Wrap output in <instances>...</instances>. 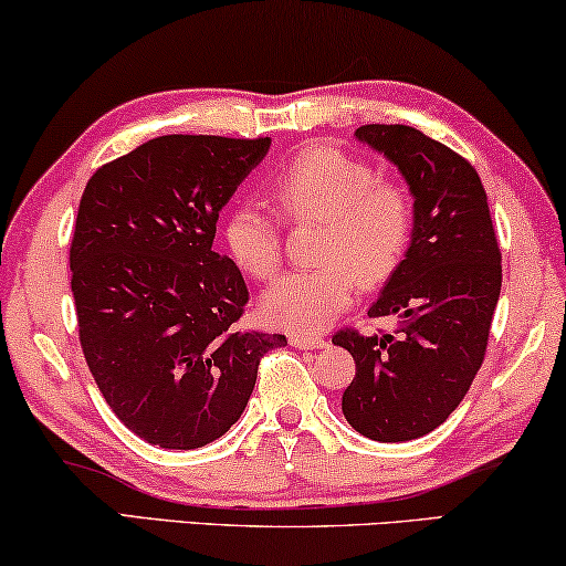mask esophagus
Returning <instances> with one entry per match:
<instances>
[{"label": "esophagus", "mask_w": 566, "mask_h": 566, "mask_svg": "<svg viewBox=\"0 0 566 566\" xmlns=\"http://www.w3.org/2000/svg\"><path fill=\"white\" fill-rule=\"evenodd\" d=\"M289 339L293 347H298V350H322V347H327V339L316 335H304V332H291Z\"/></svg>", "instance_id": "1"}]
</instances>
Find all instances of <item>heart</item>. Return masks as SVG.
<instances>
[{"mask_svg": "<svg viewBox=\"0 0 566 566\" xmlns=\"http://www.w3.org/2000/svg\"><path fill=\"white\" fill-rule=\"evenodd\" d=\"M270 196L285 221H322L312 270L283 275L262 298L273 324L322 329L350 306L358 283L381 285L412 242L415 200L397 177L376 175L366 159L335 146H306L285 161ZM223 239L239 265L258 281L283 262L281 219L258 200H239L223 221Z\"/></svg>", "mask_w": 566, "mask_h": 566, "instance_id": "1", "label": "heart"}]
</instances>
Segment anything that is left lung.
Wrapping results in <instances>:
<instances>
[{"label":"left lung","mask_w":566,"mask_h":566,"mask_svg":"<svg viewBox=\"0 0 566 566\" xmlns=\"http://www.w3.org/2000/svg\"><path fill=\"white\" fill-rule=\"evenodd\" d=\"M355 136L399 167L415 196L407 258L368 316L397 332L345 327L332 343L355 360L343 394L360 436L401 443L428 436L467 397L482 368L502 285V254L476 169L446 144L409 126H360Z\"/></svg>","instance_id":"left-lung-1"}]
</instances>
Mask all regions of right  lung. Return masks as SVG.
Instances as JSON below:
<instances>
[{
	"label": "right lung",
	"mask_w": 566,
	"mask_h": 566,
	"mask_svg": "<svg viewBox=\"0 0 566 566\" xmlns=\"http://www.w3.org/2000/svg\"><path fill=\"white\" fill-rule=\"evenodd\" d=\"M270 138L159 136L90 177L69 250L80 345L146 443L190 451L239 417L283 335L242 327L250 291L213 250L219 211Z\"/></svg>",
	"instance_id": "right-lung-1"
}]
</instances>
